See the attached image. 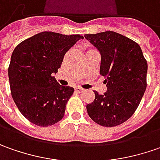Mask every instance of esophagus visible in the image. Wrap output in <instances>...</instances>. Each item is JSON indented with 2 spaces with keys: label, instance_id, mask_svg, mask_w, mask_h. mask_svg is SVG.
<instances>
[{
  "label": "esophagus",
  "instance_id": "obj_1",
  "mask_svg": "<svg viewBox=\"0 0 160 160\" xmlns=\"http://www.w3.org/2000/svg\"><path fill=\"white\" fill-rule=\"evenodd\" d=\"M75 90H76V92H78V93H81V92L84 91V89L82 88H80V87H76L75 88Z\"/></svg>",
  "mask_w": 160,
  "mask_h": 160
}]
</instances>
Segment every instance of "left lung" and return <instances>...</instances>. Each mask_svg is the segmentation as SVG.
Returning a JSON list of instances; mask_svg holds the SVG:
<instances>
[{
	"label": "left lung",
	"mask_w": 160,
	"mask_h": 160,
	"mask_svg": "<svg viewBox=\"0 0 160 160\" xmlns=\"http://www.w3.org/2000/svg\"><path fill=\"white\" fill-rule=\"evenodd\" d=\"M101 54L100 74L107 91L95 92L87 105L92 120L103 127L124 123L135 113L147 87L148 64L140 46L118 32L107 31L84 35Z\"/></svg>",
	"instance_id": "left-lung-1"
}]
</instances>
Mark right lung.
Instances as JSON below:
<instances>
[{"instance_id": "obj_1", "label": "right lung", "mask_w": 160, "mask_h": 160, "mask_svg": "<svg viewBox=\"0 0 160 160\" xmlns=\"http://www.w3.org/2000/svg\"><path fill=\"white\" fill-rule=\"evenodd\" d=\"M83 36L42 32L19 43L11 55L8 74L11 96L30 122L48 127L63 118L65 105L74 92L53 76L65 53Z\"/></svg>"}]
</instances>
